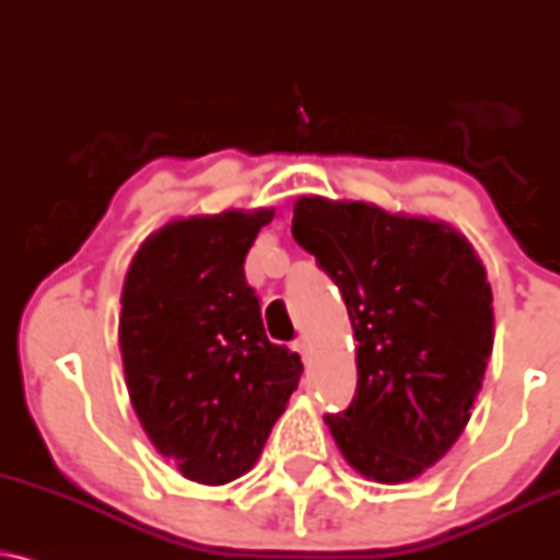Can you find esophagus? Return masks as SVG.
<instances>
[{"instance_id": "obj_1", "label": "esophagus", "mask_w": 560, "mask_h": 560, "mask_svg": "<svg viewBox=\"0 0 560 560\" xmlns=\"http://www.w3.org/2000/svg\"><path fill=\"white\" fill-rule=\"evenodd\" d=\"M292 349L294 352H300V357L302 360H310V341L305 339V336H300V339H294V345H292Z\"/></svg>"}]
</instances>
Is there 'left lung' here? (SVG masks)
Returning a JSON list of instances; mask_svg holds the SVG:
<instances>
[{"mask_svg":"<svg viewBox=\"0 0 560 560\" xmlns=\"http://www.w3.org/2000/svg\"><path fill=\"white\" fill-rule=\"evenodd\" d=\"M292 234L347 302L357 390L326 415L360 475L407 482L467 428L493 352V292L475 247L443 221L300 198Z\"/></svg>","mask_w":560,"mask_h":560,"instance_id":"8db88e82","label":"left lung"}]
</instances>
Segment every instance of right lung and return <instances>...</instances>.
<instances>
[{
  "instance_id": "add662e5",
  "label": "right lung",
  "mask_w": 560,
  "mask_h": 560,
  "mask_svg": "<svg viewBox=\"0 0 560 560\" xmlns=\"http://www.w3.org/2000/svg\"><path fill=\"white\" fill-rule=\"evenodd\" d=\"M271 208L179 219L135 253L119 349L140 425L187 480L224 485L258 462L302 362L262 328L245 255Z\"/></svg>"
}]
</instances>
